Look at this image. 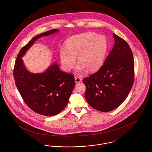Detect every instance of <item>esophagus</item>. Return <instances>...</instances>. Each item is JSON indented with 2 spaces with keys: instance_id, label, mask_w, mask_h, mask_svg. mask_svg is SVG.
Segmentation results:
<instances>
[{
  "instance_id": "esophagus-1",
  "label": "esophagus",
  "mask_w": 152,
  "mask_h": 152,
  "mask_svg": "<svg viewBox=\"0 0 152 152\" xmlns=\"http://www.w3.org/2000/svg\"><path fill=\"white\" fill-rule=\"evenodd\" d=\"M81 81H82V80H81V78L80 77H78V76L75 77V82L76 83H81Z\"/></svg>"
}]
</instances>
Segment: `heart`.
<instances>
[{
  "instance_id": "heart-1",
  "label": "heart",
  "mask_w": 152,
  "mask_h": 152,
  "mask_svg": "<svg viewBox=\"0 0 152 152\" xmlns=\"http://www.w3.org/2000/svg\"><path fill=\"white\" fill-rule=\"evenodd\" d=\"M107 50V42L104 37L88 32L69 39L65 43V48L60 50V57L66 71H70L75 66L77 56L78 73L82 74L87 69L94 72L102 66Z\"/></svg>"
}]
</instances>
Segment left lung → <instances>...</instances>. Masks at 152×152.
Returning <instances> with one entry per match:
<instances>
[{"label": "left lung", "instance_id": "obj_1", "mask_svg": "<svg viewBox=\"0 0 152 152\" xmlns=\"http://www.w3.org/2000/svg\"><path fill=\"white\" fill-rule=\"evenodd\" d=\"M115 43L104 65L83 79L88 103L101 112L111 111L127 98L134 82V59L128 43L113 34Z\"/></svg>", "mask_w": 152, "mask_h": 152}]
</instances>
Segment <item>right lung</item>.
I'll use <instances>...</instances> for the list:
<instances>
[{"mask_svg": "<svg viewBox=\"0 0 152 152\" xmlns=\"http://www.w3.org/2000/svg\"><path fill=\"white\" fill-rule=\"evenodd\" d=\"M58 31L52 29L34 37L19 51L13 69L15 84L24 103L34 112L47 116L56 115L65 108L75 86L74 77L60 71L56 63L43 73H30L21 57L37 39Z\"/></svg>", "mask_w": 152, "mask_h": 152, "instance_id": "right-lung-1", "label": "right lung"}]
</instances>
